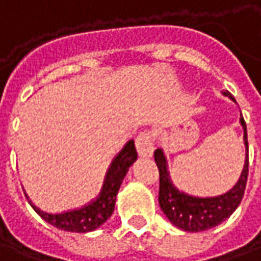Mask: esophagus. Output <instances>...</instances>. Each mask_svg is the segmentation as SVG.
Segmentation results:
<instances>
[{"mask_svg":"<svg viewBox=\"0 0 261 261\" xmlns=\"http://www.w3.org/2000/svg\"><path fill=\"white\" fill-rule=\"evenodd\" d=\"M136 148L140 156H151L154 151V137L149 131H141L136 138Z\"/></svg>","mask_w":261,"mask_h":261,"instance_id":"34e87169","label":"esophagus"}]
</instances>
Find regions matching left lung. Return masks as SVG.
<instances>
[{
    "mask_svg": "<svg viewBox=\"0 0 261 261\" xmlns=\"http://www.w3.org/2000/svg\"><path fill=\"white\" fill-rule=\"evenodd\" d=\"M225 96L236 101L230 92H223ZM240 124L245 130V145L247 151L245 167L240 175L238 184L226 194L213 198H196L178 191L172 185L167 171V160L162 149L154 152L156 167L160 171V195L158 202L162 212L168 218L169 222L185 232H203L220 225L232 215L236 207L240 205L245 195L247 175H249V143H247V131L243 116L240 117Z\"/></svg>",
    "mask_w": 261,
    "mask_h": 261,
    "instance_id": "1",
    "label": "left lung"
}]
</instances>
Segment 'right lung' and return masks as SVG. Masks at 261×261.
I'll list each match as a JSON object with an SVG mask.
<instances>
[{
	"mask_svg": "<svg viewBox=\"0 0 261 261\" xmlns=\"http://www.w3.org/2000/svg\"><path fill=\"white\" fill-rule=\"evenodd\" d=\"M136 160L137 151L134 147V141L130 140L110 164L99 196L85 206L61 213H48L36 207L31 200L29 203L42 219L46 220L48 223L61 230L76 233L92 232L94 229L100 227L112 216L120 185L124 179L128 168Z\"/></svg>",
	"mask_w": 261,
	"mask_h": 261,
	"instance_id": "obj_1",
	"label": "right lung"
}]
</instances>
